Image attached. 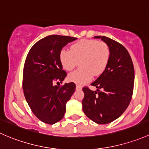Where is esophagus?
I'll return each instance as SVG.
<instances>
[{
  "label": "esophagus",
  "instance_id": "1",
  "mask_svg": "<svg viewBox=\"0 0 149 149\" xmlns=\"http://www.w3.org/2000/svg\"><path fill=\"white\" fill-rule=\"evenodd\" d=\"M76 90H82V87H81L80 85H76Z\"/></svg>",
  "mask_w": 149,
  "mask_h": 149
}]
</instances>
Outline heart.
Segmentation results:
<instances>
[{"mask_svg": "<svg viewBox=\"0 0 149 149\" xmlns=\"http://www.w3.org/2000/svg\"><path fill=\"white\" fill-rule=\"evenodd\" d=\"M110 57V47L104 41L82 39L70 47V51L62 49L59 58L63 69L72 71L79 62V70L69 74L68 79L82 85L93 79V76L103 73Z\"/></svg>", "mask_w": 149, "mask_h": 149, "instance_id": "1", "label": "heart"}]
</instances>
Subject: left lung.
I'll return each instance as SVG.
<instances>
[{
	"label": "left lung",
	"mask_w": 149,
	"mask_h": 149,
	"mask_svg": "<svg viewBox=\"0 0 149 149\" xmlns=\"http://www.w3.org/2000/svg\"><path fill=\"white\" fill-rule=\"evenodd\" d=\"M110 47V57L102 74L91 84L93 91L82 88V109L90 120L97 124L113 122L129 105L134 85V67L129 53L120 43L106 36H97Z\"/></svg>",
	"instance_id": "8db88e82"
}]
</instances>
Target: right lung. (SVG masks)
<instances>
[{
  "label": "right lung",
  "instance_id": "obj_1",
  "mask_svg": "<svg viewBox=\"0 0 149 149\" xmlns=\"http://www.w3.org/2000/svg\"><path fill=\"white\" fill-rule=\"evenodd\" d=\"M76 39L60 35L46 36L31 48L26 59L23 72L24 96L33 114L45 123L53 125L63 118L66 103L76 88L74 82L54 85L57 80L62 83L67 76L59 61V52Z\"/></svg>",
  "mask_w": 149,
  "mask_h": 149
}]
</instances>
